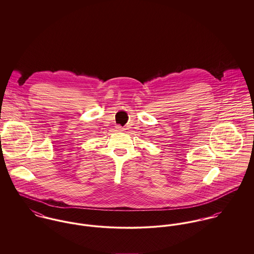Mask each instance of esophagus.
I'll return each instance as SVG.
<instances>
[{"mask_svg":"<svg viewBox=\"0 0 254 254\" xmlns=\"http://www.w3.org/2000/svg\"><path fill=\"white\" fill-rule=\"evenodd\" d=\"M115 128H116V131H118V132H122V131L125 130V129H124L123 127H121L120 125H117Z\"/></svg>","mask_w":254,"mask_h":254,"instance_id":"1","label":"esophagus"}]
</instances>
